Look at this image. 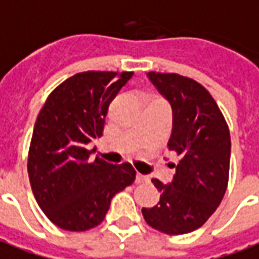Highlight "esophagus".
Returning a JSON list of instances; mask_svg holds the SVG:
<instances>
[{"label":"esophagus","instance_id":"34e87169","mask_svg":"<svg viewBox=\"0 0 259 259\" xmlns=\"http://www.w3.org/2000/svg\"><path fill=\"white\" fill-rule=\"evenodd\" d=\"M144 182H148L147 175H143V174H139L136 175V184H144Z\"/></svg>","mask_w":259,"mask_h":259}]
</instances>
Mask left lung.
I'll use <instances>...</instances> for the list:
<instances>
[{"mask_svg": "<svg viewBox=\"0 0 259 259\" xmlns=\"http://www.w3.org/2000/svg\"><path fill=\"white\" fill-rule=\"evenodd\" d=\"M172 109L168 148L180 155L169 184L151 180L160 202L142 213L148 226L178 236L206 223L223 199L230 168V132L216 101L196 81L178 74H147Z\"/></svg>", "mask_w": 259, "mask_h": 259, "instance_id": "obj_1", "label": "left lung"}]
</instances>
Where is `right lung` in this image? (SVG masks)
I'll return each instance as SVG.
<instances>
[{"label": "right lung", "mask_w": 259, "mask_h": 259, "mask_svg": "<svg viewBox=\"0 0 259 259\" xmlns=\"http://www.w3.org/2000/svg\"><path fill=\"white\" fill-rule=\"evenodd\" d=\"M133 73L87 71L57 87L36 119L28 174L37 205L60 229L85 231L98 226L112 198L132 185L129 162L90 161L88 144L104 133L112 99Z\"/></svg>", "instance_id": "right-lung-1"}]
</instances>
